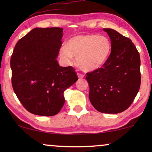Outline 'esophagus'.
<instances>
[{
    "label": "esophagus",
    "mask_w": 152,
    "mask_h": 152,
    "mask_svg": "<svg viewBox=\"0 0 152 152\" xmlns=\"http://www.w3.org/2000/svg\"><path fill=\"white\" fill-rule=\"evenodd\" d=\"M77 75L79 79H82V78H84V75H82L81 73H77Z\"/></svg>",
    "instance_id": "34e87169"
}]
</instances>
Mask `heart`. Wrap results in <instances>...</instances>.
Masks as SVG:
<instances>
[{"label":"heart","mask_w":152,"mask_h":152,"mask_svg":"<svg viewBox=\"0 0 152 152\" xmlns=\"http://www.w3.org/2000/svg\"><path fill=\"white\" fill-rule=\"evenodd\" d=\"M111 50V43L107 37L80 34L71 37L66 45L60 47L59 56L65 64H71L72 57H76V64L81 70L93 72L105 65Z\"/></svg>","instance_id":"1"}]
</instances>
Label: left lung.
I'll list each match as a JSON object with an SVG mask.
<instances>
[{"instance_id": "8db88e82", "label": "left lung", "mask_w": 152, "mask_h": 152, "mask_svg": "<svg viewBox=\"0 0 152 152\" xmlns=\"http://www.w3.org/2000/svg\"><path fill=\"white\" fill-rule=\"evenodd\" d=\"M109 35L112 50L100 69L87 73L89 99L97 111L119 113L132 104L140 86V59L131 39L111 28Z\"/></svg>"}]
</instances>
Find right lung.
<instances>
[{
    "label": "right lung",
    "mask_w": 152,
    "mask_h": 152,
    "mask_svg": "<svg viewBox=\"0 0 152 152\" xmlns=\"http://www.w3.org/2000/svg\"><path fill=\"white\" fill-rule=\"evenodd\" d=\"M62 33L60 28H34L14 47L12 87L23 106L34 115L59 113L65 103L64 92L78 80L73 68L57 62Z\"/></svg>",
    "instance_id": "right-lung-1"
}]
</instances>
